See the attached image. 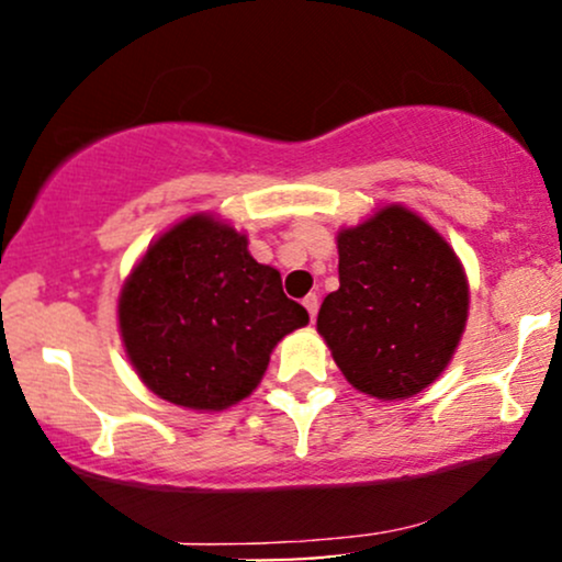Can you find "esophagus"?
Returning <instances> with one entry per match:
<instances>
[{
    "label": "esophagus",
    "instance_id": "obj_1",
    "mask_svg": "<svg viewBox=\"0 0 562 562\" xmlns=\"http://www.w3.org/2000/svg\"><path fill=\"white\" fill-rule=\"evenodd\" d=\"M303 306H306L308 317L317 319V312H319V299H317V295H306V299H303Z\"/></svg>",
    "mask_w": 562,
    "mask_h": 562
}]
</instances>
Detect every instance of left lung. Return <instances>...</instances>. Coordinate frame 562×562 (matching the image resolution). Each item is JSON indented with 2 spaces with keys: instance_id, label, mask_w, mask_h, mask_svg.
I'll use <instances>...</instances> for the list:
<instances>
[{
  "instance_id": "1",
  "label": "left lung",
  "mask_w": 562,
  "mask_h": 562,
  "mask_svg": "<svg viewBox=\"0 0 562 562\" xmlns=\"http://www.w3.org/2000/svg\"><path fill=\"white\" fill-rule=\"evenodd\" d=\"M340 288L317 330L353 389L415 396L449 364L468 319V280L454 250L402 205L338 235Z\"/></svg>"
}]
</instances>
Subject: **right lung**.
<instances>
[{"instance_id":"add662e5","label":"right lung","mask_w":562,"mask_h":562,"mask_svg":"<svg viewBox=\"0 0 562 562\" xmlns=\"http://www.w3.org/2000/svg\"><path fill=\"white\" fill-rule=\"evenodd\" d=\"M137 375L166 402L224 409L259 385L277 340L308 322L280 272L227 224L190 216L147 248L119 301Z\"/></svg>"}]
</instances>
